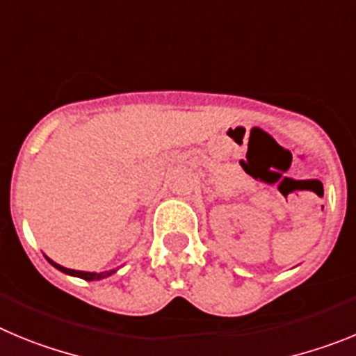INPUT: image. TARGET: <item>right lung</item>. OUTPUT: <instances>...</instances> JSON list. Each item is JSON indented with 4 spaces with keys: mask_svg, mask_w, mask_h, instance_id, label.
Listing matches in <instances>:
<instances>
[{
    "mask_svg": "<svg viewBox=\"0 0 356 356\" xmlns=\"http://www.w3.org/2000/svg\"><path fill=\"white\" fill-rule=\"evenodd\" d=\"M46 259H47V262H49L51 266H54V268L62 271V273L72 275V277H79V278H83V280H101V278H106V277H110L111 273H115L113 270H111V271H104V273H90V271L69 270V268H63V266H60V264H56V262H54V261H51L49 257H46Z\"/></svg>",
    "mask_w": 356,
    "mask_h": 356,
    "instance_id": "obj_1",
    "label": "right lung"
}]
</instances>
